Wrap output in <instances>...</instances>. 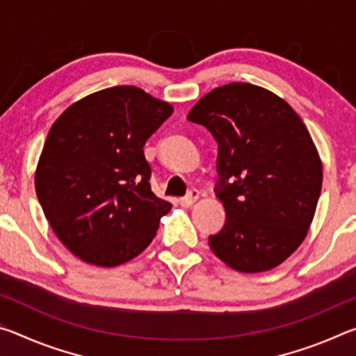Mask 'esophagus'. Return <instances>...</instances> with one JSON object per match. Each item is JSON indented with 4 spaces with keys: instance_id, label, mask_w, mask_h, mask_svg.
I'll return each instance as SVG.
<instances>
[{
    "instance_id": "obj_1",
    "label": "esophagus",
    "mask_w": 356,
    "mask_h": 356,
    "mask_svg": "<svg viewBox=\"0 0 356 356\" xmlns=\"http://www.w3.org/2000/svg\"><path fill=\"white\" fill-rule=\"evenodd\" d=\"M197 200H200V193H197L196 190H191V191L188 193V196L180 197L179 204H180V206H182V207H191L193 204H195Z\"/></svg>"
}]
</instances>
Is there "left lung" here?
Listing matches in <instances>:
<instances>
[{
  "label": "left lung",
  "instance_id": "8db88e82",
  "mask_svg": "<svg viewBox=\"0 0 356 356\" xmlns=\"http://www.w3.org/2000/svg\"><path fill=\"white\" fill-rule=\"evenodd\" d=\"M186 119L218 143V197L226 225L213 254L242 273L267 272L308 236L322 190V160L292 106L251 83L215 88Z\"/></svg>",
  "mask_w": 356,
  "mask_h": 356
}]
</instances>
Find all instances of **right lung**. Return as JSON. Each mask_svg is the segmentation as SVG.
<instances>
[{
  "label": "right lung",
  "mask_w": 356,
  "mask_h": 356,
  "mask_svg": "<svg viewBox=\"0 0 356 356\" xmlns=\"http://www.w3.org/2000/svg\"><path fill=\"white\" fill-rule=\"evenodd\" d=\"M172 111L141 88L113 86L72 104L51 125L35 193L53 232L83 262L118 267L154 240L172 206L150 188L143 147Z\"/></svg>",
  "instance_id": "1"
}]
</instances>
